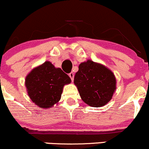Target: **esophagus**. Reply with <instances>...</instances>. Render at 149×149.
<instances>
[{
	"label": "esophagus",
	"instance_id": "obj_1",
	"mask_svg": "<svg viewBox=\"0 0 149 149\" xmlns=\"http://www.w3.org/2000/svg\"><path fill=\"white\" fill-rule=\"evenodd\" d=\"M69 77L70 78V79H71L72 81H73V79H74V73H73V72H70V73L68 74Z\"/></svg>",
	"mask_w": 149,
	"mask_h": 149
}]
</instances>
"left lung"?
<instances>
[{"label": "left lung", "instance_id": "left-lung-1", "mask_svg": "<svg viewBox=\"0 0 149 149\" xmlns=\"http://www.w3.org/2000/svg\"><path fill=\"white\" fill-rule=\"evenodd\" d=\"M82 100L87 104L99 107L107 104L116 89L113 73L101 64L91 61L81 63L74 77Z\"/></svg>", "mask_w": 149, "mask_h": 149}]
</instances>
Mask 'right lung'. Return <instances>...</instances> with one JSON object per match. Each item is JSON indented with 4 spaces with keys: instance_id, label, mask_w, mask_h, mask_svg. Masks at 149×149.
I'll return each instance as SVG.
<instances>
[{
    "instance_id": "obj_1",
    "label": "right lung",
    "mask_w": 149,
    "mask_h": 149,
    "mask_svg": "<svg viewBox=\"0 0 149 149\" xmlns=\"http://www.w3.org/2000/svg\"><path fill=\"white\" fill-rule=\"evenodd\" d=\"M70 81V77L61 68L46 61L29 73L25 85L33 102L40 108H49L59 102L64 85Z\"/></svg>"
}]
</instances>
